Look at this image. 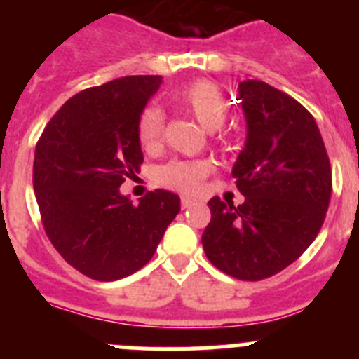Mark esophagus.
Listing matches in <instances>:
<instances>
[{"label":"esophagus","instance_id":"1","mask_svg":"<svg viewBox=\"0 0 359 359\" xmlns=\"http://www.w3.org/2000/svg\"><path fill=\"white\" fill-rule=\"evenodd\" d=\"M194 205H198V201L192 198H182V208H190L194 207Z\"/></svg>","mask_w":359,"mask_h":359}]
</instances>
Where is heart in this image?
I'll use <instances>...</instances> for the list:
<instances>
[{"mask_svg": "<svg viewBox=\"0 0 359 359\" xmlns=\"http://www.w3.org/2000/svg\"><path fill=\"white\" fill-rule=\"evenodd\" d=\"M174 102L194 116L203 128L215 131L224 123L228 115V102L223 91L210 81H196L177 88L172 93ZM165 116L158 106H147L138 122V138L142 147L152 151L161 144ZM210 174V165L201 160H174L160 170V182L165 187L196 192L201 189L203 180Z\"/></svg>", "mask_w": 359, "mask_h": 359, "instance_id": "b5f03b06", "label": "heart"}]
</instances>
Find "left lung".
<instances>
[{
    "instance_id": "8db88e82",
    "label": "left lung",
    "mask_w": 359,
    "mask_h": 359,
    "mask_svg": "<svg viewBox=\"0 0 359 359\" xmlns=\"http://www.w3.org/2000/svg\"><path fill=\"white\" fill-rule=\"evenodd\" d=\"M246 142L231 176L244 203L208 201V261L239 280H262L302 255L329 208L331 163L309 111L262 81L239 82Z\"/></svg>"
}]
</instances>
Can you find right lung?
<instances>
[{
	"mask_svg": "<svg viewBox=\"0 0 359 359\" xmlns=\"http://www.w3.org/2000/svg\"><path fill=\"white\" fill-rule=\"evenodd\" d=\"M160 75H131L73 95L44 128L34 192L46 236L86 277L113 282L144 268L182 205L154 190L133 205L120 194L144 161L138 122Z\"/></svg>",
	"mask_w": 359,
	"mask_h": 359,
	"instance_id": "1",
	"label": "right lung"
}]
</instances>
